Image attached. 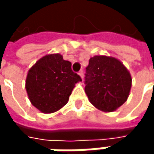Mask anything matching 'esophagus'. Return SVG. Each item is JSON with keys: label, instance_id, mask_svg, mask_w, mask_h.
Masks as SVG:
<instances>
[{"label": "esophagus", "instance_id": "1", "mask_svg": "<svg viewBox=\"0 0 154 154\" xmlns=\"http://www.w3.org/2000/svg\"><path fill=\"white\" fill-rule=\"evenodd\" d=\"M78 74H79V76L81 77V78H82V79L84 78V71H83V70H80V71L78 72Z\"/></svg>", "mask_w": 154, "mask_h": 154}]
</instances>
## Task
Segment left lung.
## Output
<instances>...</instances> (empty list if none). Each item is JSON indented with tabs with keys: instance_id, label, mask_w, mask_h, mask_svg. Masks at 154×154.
<instances>
[{
	"instance_id": "1",
	"label": "left lung",
	"mask_w": 154,
	"mask_h": 154,
	"mask_svg": "<svg viewBox=\"0 0 154 154\" xmlns=\"http://www.w3.org/2000/svg\"><path fill=\"white\" fill-rule=\"evenodd\" d=\"M131 76L117 59L94 56L85 68V91L91 103L103 111H114L128 99Z\"/></svg>"
}]
</instances>
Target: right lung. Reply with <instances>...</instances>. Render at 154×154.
Returning <instances> with one entry per match:
<instances>
[{"label":"right lung","mask_w":154,"mask_h":154,"mask_svg":"<svg viewBox=\"0 0 154 154\" xmlns=\"http://www.w3.org/2000/svg\"><path fill=\"white\" fill-rule=\"evenodd\" d=\"M82 81L71 69V62L60 54L40 59L28 71L26 89L31 103L44 113H52L69 101L75 84Z\"/></svg>","instance_id":"1"}]
</instances>
